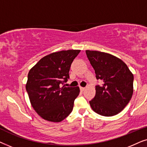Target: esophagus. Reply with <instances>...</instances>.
Instances as JSON below:
<instances>
[{"label":"esophagus","mask_w":147,"mask_h":147,"mask_svg":"<svg viewBox=\"0 0 147 147\" xmlns=\"http://www.w3.org/2000/svg\"><path fill=\"white\" fill-rule=\"evenodd\" d=\"M86 89V88H84V87H80V90H82V91H84Z\"/></svg>","instance_id":"34e87169"}]
</instances>
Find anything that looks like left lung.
Listing matches in <instances>:
<instances>
[{
  "label": "left lung",
  "mask_w": 147,
  "mask_h": 147,
  "mask_svg": "<svg viewBox=\"0 0 147 147\" xmlns=\"http://www.w3.org/2000/svg\"><path fill=\"white\" fill-rule=\"evenodd\" d=\"M95 70L96 78L103 82L96 86V95L90 101L92 109L100 115L112 116L122 111L133 94L134 76L123 61L110 53L86 50Z\"/></svg>",
  "instance_id": "obj_1"
}]
</instances>
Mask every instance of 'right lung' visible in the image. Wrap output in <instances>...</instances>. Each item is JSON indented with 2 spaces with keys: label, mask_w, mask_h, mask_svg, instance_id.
<instances>
[{
  "label": "right lung",
  "mask_w": 147,
  "mask_h": 147,
  "mask_svg": "<svg viewBox=\"0 0 147 147\" xmlns=\"http://www.w3.org/2000/svg\"><path fill=\"white\" fill-rule=\"evenodd\" d=\"M80 50L54 52L39 60L28 74L27 90L32 107L44 120L59 122L71 113L80 88L65 87L71 64Z\"/></svg>",
  "instance_id": "add662e5"
}]
</instances>
